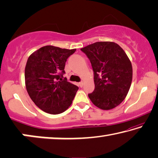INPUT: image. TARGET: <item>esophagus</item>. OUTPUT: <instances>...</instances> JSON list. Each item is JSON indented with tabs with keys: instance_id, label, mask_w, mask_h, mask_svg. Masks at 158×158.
Listing matches in <instances>:
<instances>
[{
	"instance_id": "34e87169",
	"label": "esophagus",
	"mask_w": 158,
	"mask_h": 158,
	"mask_svg": "<svg viewBox=\"0 0 158 158\" xmlns=\"http://www.w3.org/2000/svg\"><path fill=\"white\" fill-rule=\"evenodd\" d=\"M78 85H79V86H80V87H81V88H82V87L83 86V81L80 82V83H78Z\"/></svg>"
}]
</instances>
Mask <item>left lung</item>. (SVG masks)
Segmentation results:
<instances>
[{"label": "left lung", "mask_w": 158, "mask_h": 158, "mask_svg": "<svg viewBox=\"0 0 158 158\" xmlns=\"http://www.w3.org/2000/svg\"><path fill=\"white\" fill-rule=\"evenodd\" d=\"M89 58L94 73L95 90L88 97L95 106L110 110L126 97L132 79L128 57L117 43L96 42L81 49Z\"/></svg>", "instance_id": "obj_1"}]
</instances>
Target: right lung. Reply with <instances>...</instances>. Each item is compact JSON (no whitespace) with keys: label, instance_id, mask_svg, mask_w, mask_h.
<instances>
[{"label":"right lung","instance_id":"add662e5","mask_svg":"<svg viewBox=\"0 0 158 158\" xmlns=\"http://www.w3.org/2000/svg\"><path fill=\"white\" fill-rule=\"evenodd\" d=\"M75 51L46 45L32 53L27 60L26 90L34 103L45 113H62L72 104L78 87L63 78V74L67 59Z\"/></svg>","mask_w":158,"mask_h":158}]
</instances>
